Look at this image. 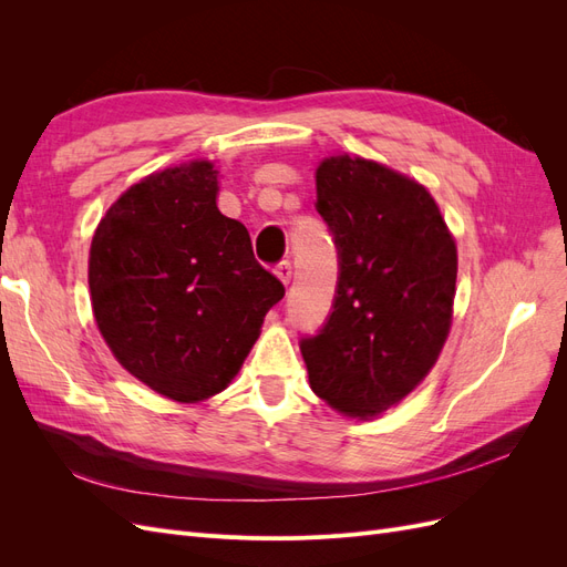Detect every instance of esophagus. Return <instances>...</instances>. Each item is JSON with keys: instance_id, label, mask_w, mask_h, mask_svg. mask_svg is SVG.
Here are the masks:
<instances>
[{"instance_id": "34e87169", "label": "esophagus", "mask_w": 567, "mask_h": 567, "mask_svg": "<svg viewBox=\"0 0 567 567\" xmlns=\"http://www.w3.org/2000/svg\"><path fill=\"white\" fill-rule=\"evenodd\" d=\"M277 277L288 286V284H290V277H293V265H290V262L277 265Z\"/></svg>"}]
</instances>
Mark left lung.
Segmentation results:
<instances>
[{
    "instance_id": "left-lung-1",
    "label": "left lung",
    "mask_w": 567,
    "mask_h": 567,
    "mask_svg": "<svg viewBox=\"0 0 567 567\" xmlns=\"http://www.w3.org/2000/svg\"><path fill=\"white\" fill-rule=\"evenodd\" d=\"M315 177L340 277L329 321L300 352L317 398L369 421L398 406L447 342L456 241L431 192L383 163L338 153Z\"/></svg>"
}]
</instances>
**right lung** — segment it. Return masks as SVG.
Listing matches in <instances>:
<instances>
[{"instance_id":"add662e5","label":"right lung","mask_w":567,"mask_h":567,"mask_svg":"<svg viewBox=\"0 0 567 567\" xmlns=\"http://www.w3.org/2000/svg\"><path fill=\"white\" fill-rule=\"evenodd\" d=\"M217 194L213 161L158 169L120 194L90 248L99 333L120 367L179 404L229 388L286 293Z\"/></svg>"}]
</instances>
